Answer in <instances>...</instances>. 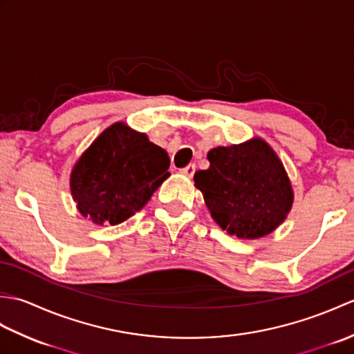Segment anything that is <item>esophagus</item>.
I'll use <instances>...</instances> for the list:
<instances>
[{"instance_id":"1","label":"esophagus","mask_w":354,"mask_h":354,"mask_svg":"<svg viewBox=\"0 0 354 354\" xmlns=\"http://www.w3.org/2000/svg\"><path fill=\"white\" fill-rule=\"evenodd\" d=\"M194 171H196V165H194V164H189V165H187V167H184V169L181 170L183 175L189 176V178H192V176L194 175Z\"/></svg>"}]
</instances>
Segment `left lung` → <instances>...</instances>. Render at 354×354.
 Masks as SVG:
<instances>
[{"instance_id": "1", "label": "left lung", "mask_w": 354, "mask_h": 354, "mask_svg": "<svg viewBox=\"0 0 354 354\" xmlns=\"http://www.w3.org/2000/svg\"><path fill=\"white\" fill-rule=\"evenodd\" d=\"M209 167L194 173L214 222L230 236L261 239L286 221L293 189L284 165L268 142L254 137L217 146L207 153Z\"/></svg>"}]
</instances>
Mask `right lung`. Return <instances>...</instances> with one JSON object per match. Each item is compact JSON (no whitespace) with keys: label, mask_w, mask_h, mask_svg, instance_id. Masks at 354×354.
I'll list each match as a JSON object with an SVG mask.
<instances>
[{"label":"right lung","mask_w":354,"mask_h":354,"mask_svg":"<svg viewBox=\"0 0 354 354\" xmlns=\"http://www.w3.org/2000/svg\"><path fill=\"white\" fill-rule=\"evenodd\" d=\"M170 158L124 122L106 127L74 162L71 196L95 225H118L145 207L169 173Z\"/></svg>","instance_id":"obj_1"}]
</instances>
